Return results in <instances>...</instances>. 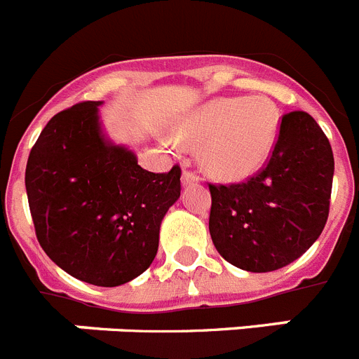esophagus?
I'll return each instance as SVG.
<instances>
[{"label":"esophagus","instance_id":"esophagus-1","mask_svg":"<svg viewBox=\"0 0 359 359\" xmlns=\"http://www.w3.org/2000/svg\"><path fill=\"white\" fill-rule=\"evenodd\" d=\"M182 183H183V187L196 185V183H199V176L196 172H192V170H185L182 176Z\"/></svg>","mask_w":359,"mask_h":359}]
</instances>
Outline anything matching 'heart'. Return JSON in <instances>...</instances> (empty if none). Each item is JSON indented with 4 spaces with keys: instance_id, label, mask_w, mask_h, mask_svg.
Listing matches in <instances>:
<instances>
[{
    "instance_id": "1",
    "label": "heart",
    "mask_w": 359,
    "mask_h": 359,
    "mask_svg": "<svg viewBox=\"0 0 359 359\" xmlns=\"http://www.w3.org/2000/svg\"><path fill=\"white\" fill-rule=\"evenodd\" d=\"M278 129L280 113L266 95L219 97L183 116L174 136L187 147H199V163L212 177L241 182L268 163Z\"/></svg>"
}]
</instances>
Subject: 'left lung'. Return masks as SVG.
<instances>
[{
    "instance_id": "8db88e82",
    "label": "left lung",
    "mask_w": 359,
    "mask_h": 359,
    "mask_svg": "<svg viewBox=\"0 0 359 359\" xmlns=\"http://www.w3.org/2000/svg\"><path fill=\"white\" fill-rule=\"evenodd\" d=\"M332 174L331 144L316 120L306 111L284 115L264 169L243 183H208L215 250L253 273L297 261L327 223Z\"/></svg>"
}]
</instances>
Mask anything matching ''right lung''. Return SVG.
Here are the masks:
<instances>
[{
  "mask_svg": "<svg viewBox=\"0 0 359 359\" xmlns=\"http://www.w3.org/2000/svg\"><path fill=\"white\" fill-rule=\"evenodd\" d=\"M100 104H75L46 123L25 185L44 253L79 280L115 287L154 261L161 219L182 192V169H142L135 152L104 136Z\"/></svg>",
  "mask_w": 359,
  "mask_h": 359,
  "instance_id": "add662e5",
  "label": "right lung"
}]
</instances>
